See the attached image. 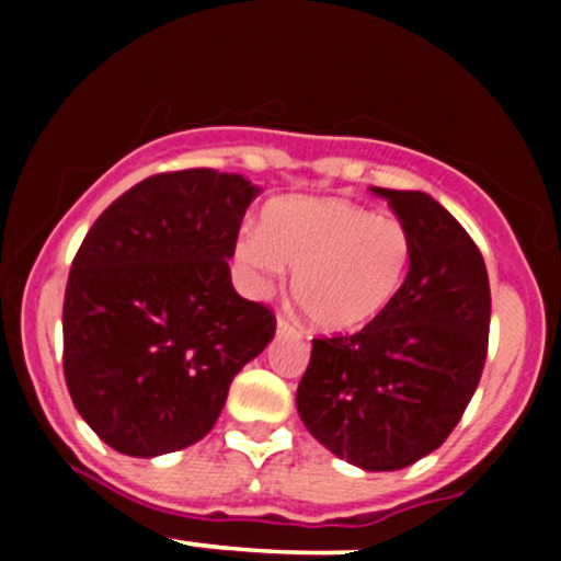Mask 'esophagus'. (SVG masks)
Segmentation results:
<instances>
[{
    "label": "esophagus",
    "instance_id": "esophagus-1",
    "mask_svg": "<svg viewBox=\"0 0 561 561\" xmlns=\"http://www.w3.org/2000/svg\"><path fill=\"white\" fill-rule=\"evenodd\" d=\"M276 334H279V337H300V330L289 319L279 317L276 319Z\"/></svg>",
    "mask_w": 561,
    "mask_h": 561
}]
</instances>
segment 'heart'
Segmentation results:
<instances>
[{
  "label": "heart",
  "instance_id": "obj_1",
  "mask_svg": "<svg viewBox=\"0 0 561 561\" xmlns=\"http://www.w3.org/2000/svg\"><path fill=\"white\" fill-rule=\"evenodd\" d=\"M237 259L261 279H279L285 266L293 268L295 300L313 327L351 332L398 298L414 237L401 218L347 199L289 197L263 210L261 234H244Z\"/></svg>",
  "mask_w": 561,
  "mask_h": 561
}]
</instances>
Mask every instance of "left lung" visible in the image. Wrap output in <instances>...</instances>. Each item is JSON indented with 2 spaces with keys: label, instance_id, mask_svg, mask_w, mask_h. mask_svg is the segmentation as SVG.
<instances>
[{
  "label": "left lung",
  "instance_id": "8db88e82",
  "mask_svg": "<svg viewBox=\"0 0 561 561\" xmlns=\"http://www.w3.org/2000/svg\"><path fill=\"white\" fill-rule=\"evenodd\" d=\"M371 192L414 237L409 276L362 332L313 340L295 403L334 456L392 472L440 448L472 401L488 356L491 285L478 244L437 199Z\"/></svg>",
  "mask_w": 561,
  "mask_h": 561
}]
</instances>
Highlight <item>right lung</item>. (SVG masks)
I'll return each mask as SVG.
<instances>
[{"label":"right lung","instance_id":"add662e5","mask_svg":"<svg viewBox=\"0 0 561 561\" xmlns=\"http://www.w3.org/2000/svg\"><path fill=\"white\" fill-rule=\"evenodd\" d=\"M259 186L240 173H156L102 210L62 302V369L83 422L126 456L182 450L214 427L229 385L276 319L231 285Z\"/></svg>","mask_w":561,"mask_h":561}]
</instances>
